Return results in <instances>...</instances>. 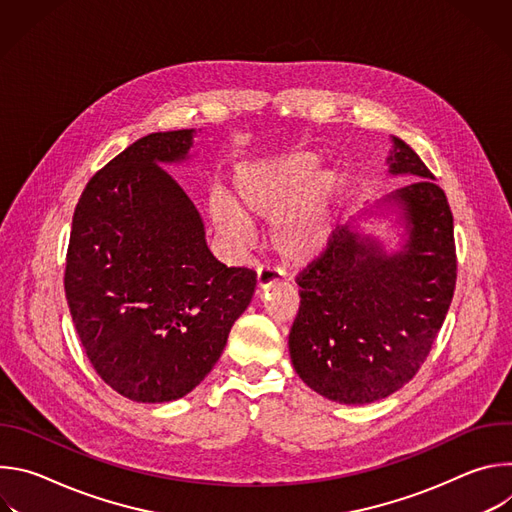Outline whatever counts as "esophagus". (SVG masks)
<instances>
[{"instance_id": "esophagus-1", "label": "esophagus", "mask_w": 512, "mask_h": 512, "mask_svg": "<svg viewBox=\"0 0 512 512\" xmlns=\"http://www.w3.org/2000/svg\"><path fill=\"white\" fill-rule=\"evenodd\" d=\"M279 279H281V273H277V271L271 269V267L261 265V267L257 269V289H259V291H267L271 285L279 283Z\"/></svg>"}]
</instances>
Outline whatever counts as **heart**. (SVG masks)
Here are the masks:
<instances>
[{"label":"heart","mask_w":512,"mask_h":512,"mask_svg":"<svg viewBox=\"0 0 512 512\" xmlns=\"http://www.w3.org/2000/svg\"><path fill=\"white\" fill-rule=\"evenodd\" d=\"M320 156L294 152L241 166L233 178L235 204L221 194L208 200L210 221L229 245L243 249L253 241L251 221H275L271 247L294 265L314 261L332 235V204L342 180L320 172Z\"/></svg>","instance_id":"1"}]
</instances>
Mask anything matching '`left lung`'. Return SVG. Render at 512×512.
I'll list each match as a JSON object with an SVG mask.
<instances>
[{"label": "left lung", "mask_w": 512, "mask_h": 512, "mask_svg": "<svg viewBox=\"0 0 512 512\" xmlns=\"http://www.w3.org/2000/svg\"><path fill=\"white\" fill-rule=\"evenodd\" d=\"M389 172L421 176L387 198L403 210L405 249L387 255L371 237L338 227L296 277L302 302L289 356L300 379L336 403H373L409 383L454 298L458 259L444 190L397 137Z\"/></svg>", "instance_id": "8db88e82"}]
</instances>
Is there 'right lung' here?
Here are the masks:
<instances>
[{"mask_svg":"<svg viewBox=\"0 0 512 512\" xmlns=\"http://www.w3.org/2000/svg\"><path fill=\"white\" fill-rule=\"evenodd\" d=\"M192 129L150 133L101 168L72 216L64 291L97 375L137 403L188 395L221 358L257 273L227 267L180 184Z\"/></svg>","mask_w":512,"mask_h":512,"instance_id":"obj_1","label":"right lung"}]
</instances>
